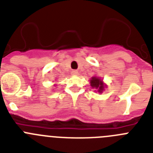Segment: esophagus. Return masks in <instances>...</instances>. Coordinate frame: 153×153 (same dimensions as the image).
I'll return each mask as SVG.
<instances>
[{
  "instance_id": "esophagus-1",
  "label": "esophagus",
  "mask_w": 153,
  "mask_h": 153,
  "mask_svg": "<svg viewBox=\"0 0 153 153\" xmlns=\"http://www.w3.org/2000/svg\"><path fill=\"white\" fill-rule=\"evenodd\" d=\"M71 74H72L73 76L78 75V71L77 70H72V71H71Z\"/></svg>"
}]
</instances>
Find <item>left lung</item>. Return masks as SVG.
I'll use <instances>...</instances> for the list:
<instances>
[{
    "mask_svg": "<svg viewBox=\"0 0 153 153\" xmlns=\"http://www.w3.org/2000/svg\"><path fill=\"white\" fill-rule=\"evenodd\" d=\"M90 84L92 89H96L99 93H102L105 90V88L107 87V85L104 83L102 78L99 76H93L90 79Z\"/></svg>",
    "mask_w": 153,
    "mask_h": 153,
    "instance_id": "8db88e82",
    "label": "left lung"
}]
</instances>
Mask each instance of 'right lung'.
Segmentation results:
<instances>
[{
  "mask_svg": "<svg viewBox=\"0 0 153 153\" xmlns=\"http://www.w3.org/2000/svg\"><path fill=\"white\" fill-rule=\"evenodd\" d=\"M54 86H56V85H55V84H54Z\"/></svg>",
  "mask_w": 153,
  "mask_h": 153,
  "instance_id": "obj_1",
  "label": "right lung"
}]
</instances>
